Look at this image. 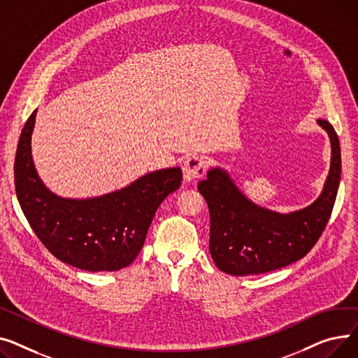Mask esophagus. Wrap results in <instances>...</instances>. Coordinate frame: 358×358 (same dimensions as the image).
<instances>
[{
  "mask_svg": "<svg viewBox=\"0 0 358 358\" xmlns=\"http://www.w3.org/2000/svg\"><path fill=\"white\" fill-rule=\"evenodd\" d=\"M205 167H206V162L203 157L201 156H192L187 157L183 163V178L186 182H194L199 178L203 176L205 173Z\"/></svg>",
  "mask_w": 358,
  "mask_h": 358,
  "instance_id": "obj_1",
  "label": "esophagus"
}]
</instances>
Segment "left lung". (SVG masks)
Instances as JSON below:
<instances>
[{
  "mask_svg": "<svg viewBox=\"0 0 358 358\" xmlns=\"http://www.w3.org/2000/svg\"><path fill=\"white\" fill-rule=\"evenodd\" d=\"M317 124L329 137L331 164L322 192L310 205L287 214L271 211L250 201L220 166L198 183L211 217L209 253L221 271L247 276L285 267L306 256L321 237L341 180V149L332 125Z\"/></svg>",
  "mask_w": 358,
  "mask_h": 358,
  "instance_id": "8db88e82",
  "label": "left lung"
}]
</instances>
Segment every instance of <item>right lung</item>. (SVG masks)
<instances>
[{
    "mask_svg": "<svg viewBox=\"0 0 358 358\" xmlns=\"http://www.w3.org/2000/svg\"><path fill=\"white\" fill-rule=\"evenodd\" d=\"M37 110L20 134L14 185L21 209L50 253L88 271L131 264L163 199L180 186V167L149 172L118 191L92 198H63L40 179L31 156Z\"/></svg>",
    "mask_w": 358,
    "mask_h": 358,
    "instance_id": "right-lung-1",
    "label": "right lung"
}]
</instances>
